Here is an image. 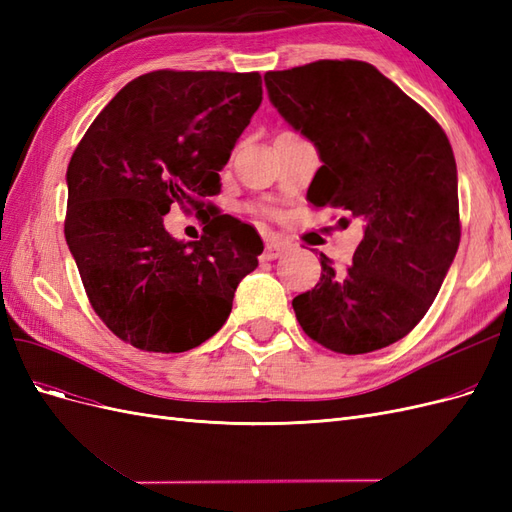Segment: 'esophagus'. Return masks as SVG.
I'll return each instance as SVG.
<instances>
[{
	"mask_svg": "<svg viewBox=\"0 0 512 512\" xmlns=\"http://www.w3.org/2000/svg\"><path fill=\"white\" fill-rule=\"evenodd\" d=\"M288 247H290L288 241H284V239H273V241L267 243L265 254H262V260H275V258H280V256L288 250Z\"/></svg>",
	"mask_w": 512,
	"mask_h": 512,
	"instance_id": "34e87169",
	"label": "esophagus"
}]
</instances>
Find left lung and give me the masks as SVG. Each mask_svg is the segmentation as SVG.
I'll return each mask as SVG.
<instances>
[{
	"mask_svg": "<svg viewBox=\"0 0 512 512\" xmlns=\"http://www.w3.org/2000/svg\"><path fill=\"white\" fill-rule=\"evenodd\" d=\"M269 100L318 149L314 207L361 218L352 265L292 299L303 331L333 352L365 354L399 342L427 314L459 237L457 164L423 106L371 64L322 59L265 74Z\"/></svg>",
	"mask_w": 512,
	"mask_h": 512,
	"instance_id": "1",
	"label": "left lung"
}]
</instances>
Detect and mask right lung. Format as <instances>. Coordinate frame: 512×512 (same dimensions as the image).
<instances>
[{
  "label": "right lung",
  "instance_id": "add662e5",
  "mask_svg": "<svg viewBox=\"0 0 512 512\" xmlns=\"http://www.w3.org/2000/svg\"><path fill=\"white\" fill-rule=\"evenodd\" d=\"M260 102L258 72H149L104 106L76 147L66 241L91 307L134 348L200 346L258 267L256 228L205 213L200 198L220 194V170ZM173 204L204 213L200 242L167 235Z\"/></svg>",
  "mask_w": 512,
  "mask_h": 512
}]
</instances>
